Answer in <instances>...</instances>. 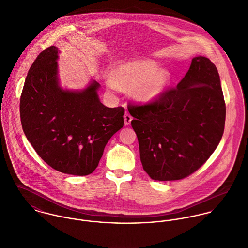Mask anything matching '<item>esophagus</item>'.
Masks as SVG:
<instances>
[{"label":"esophagus","mask_w":248,"mask_h":248,"mask_svg":"<svg viewBox=\"0 0 248 248\" xmlns=\"http://www.w3.org/2000/svg\"><path fill=\"white\" fill-rule=\"evenodd\" d=\"M132 119H133V117H132V115L130 113H128V112L125 113V115H124V123H125L126 126L130 125Z\"/></svg>","instance_id":"1"}]
</instances>
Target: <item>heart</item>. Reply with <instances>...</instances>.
<instances>
[{"label":"heart","instance_id":"b5f03b06","mask_svg":"<svg viewBox=\"0 0 248 248\" xmlns=\"http://www.w3.org/2000/svg\"><path fill=\"white\" fill-rule=\"evenodd\" d=\"M113 81L108 85L115 89L116 85L133 89L134 96L141 102H154L167 89L171 75L169 71L159 69L156 62L151 59H136L118 65L112 73Z\"/></svg>","mask_w":248,"mask_h":248}]
</instances>
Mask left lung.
I'll list each match as a JSON object with an SVG mask.
<instances>
[{
  "label": "left lung",
  "mask_w": 248,
  "mask_h": 248,
  "mask_svg": "<svg viewBox=\"0 0 248 248\" xmlns=\"http://www.w3.org/2000/svg\"><path fill=\"white\" fill-rule=\"evenodd\" d=\"M144 171L155 180L190 176L210 157L221 140L225 102L217 70L194 57L176 88L154 102L129 104Z\"/></svg>",
  "instance_id": "left-lung-1"
}]
</instances>
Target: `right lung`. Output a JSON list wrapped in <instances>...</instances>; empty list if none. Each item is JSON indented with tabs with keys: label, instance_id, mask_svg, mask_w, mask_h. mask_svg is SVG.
I'll use <instances>...</instances> for the list:
<instances>
[{
	"label": "right lung",
	"instance_id": "1",
	"mask_svg": "<svg viewBox=\"0 0 248 248\" xmlns=\"http://www.w3.org/2000/svg\"><path fill=\"white\" fill-rule=\"evenodd\" d=\"M58 48L43 50L28 72L20 99L24 133L51 168L87 176L98 166L109 139L124 125L123 107L108 108L99 83L83 91L63 90L58 82Z\"/></svg>",
	"mask_w": 248,
	"mask_h": 248
}]
</instances>
